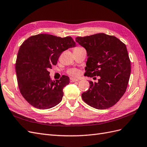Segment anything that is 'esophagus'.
Returning <instances> with one entry per match:
<instances>
[{
	"label": "esophagus",
	"instance_id": "34e87169",
	"mask_svg": "<svg viewBox=\"0 0 147 147\" xmlns=\"http://www.w3.org/2000/svg\"><path fill=\"white\" fill-rule=\"evenodd\" d=\"M70 82H78L79 80H78V79H76V78H71L70 79Z\"/></svg>",
	"mask_w": 147,
	"mask_h": 147
}]
</instances>
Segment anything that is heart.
I'll use <instances>...</instances> for the list:
<instances>
[{"mask_svg":"<svg viewBox=\"0 0 147 147\" xmlns=\"http://www.w3.org/2000/svg\"><path fill=\"white\" fill-rule=\"evenodd\" d=\"M81 47H76L75 49H77V48H80ZM68 73L69 75H70L71 76H74V77H77L78 75L79 74V71L77 70V69H71V70H69L68 71Z\"/></svg>","mask_w":147,"mask_h":147,"instance_id":"heart-1","label":"heart"}]
</instances>
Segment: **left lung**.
I'll return each mask as SVG.
<instances>
[{"instance_id":"obj_1","label":"left lung","mask_w":147,"mask_h":147,"mask_svg":"<svg viewBox=\"0 0 147 147\" xmlns=\"http://www.w3.org/2000/svg\"><path fill=\"white\" fill-rule=\"evenodd\" d=\"M75 41L86 49L85 75L99 76L98 82H90L82 94L84 102L96 109L113 106L126 91L131 74V61L126 45L113 35L99 33L77 37Z\"/></svg>"}]
</instances>
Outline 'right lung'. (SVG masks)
Instances as JSON below:
<instances>
[{"instance_id": "add662e5", "label": "right lung", "mask_w": 147, "mask_h": 147, "mask_svg": "<svg viewBox=\"0 0 147 147\" xmlns=\"http://www.w3.org/2000/svg\"><path fill=\"white\" fill-rule=\"evenodd\" d=\"M74 47L75 42L70 36L62 38L46 34L32 35L22 43L15 69L20 91L29 104L48 109L60 103L69 78L63 75L52 81L48 70L56 65L62 53Z\"/></svg>"}]
</instances>
